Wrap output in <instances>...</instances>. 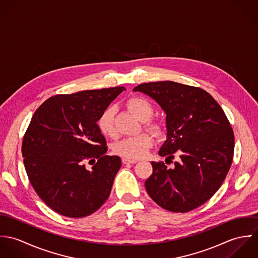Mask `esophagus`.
Segmentation results:
<instances>
[{
	"instance_id": "obj_1",
	"label": "esophagus",
	"mask_w": 258,
	"mask_h": 258,
	"mask_svg": "<svg viewBox=\"0 0 258 258\" xmlns=\"http://www.w3.org/2000/svg\"><path fill=\"white\" fill-rule=\"evenodd\" d=\"M122 162L124 164H136L138 161L137 160H130V159H127V158H123Z\"/></svg>"
}]
</instances>
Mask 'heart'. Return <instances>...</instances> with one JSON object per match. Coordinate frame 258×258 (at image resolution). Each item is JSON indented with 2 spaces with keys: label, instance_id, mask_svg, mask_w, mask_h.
<instances>
[{
  "label": "heart",
  "instance_id": "b5f03b06",
  "mask_svg": "<svg viewBox=\"0 0 258 258\" xmlns=\"http://www.w3.org/2000/svg\"><path fill=\"white\" fill-rule=\"evenodd\" d=\"M127 106L140 120L144 121L145 127L151 132L159 135L162 130V124L155 119H150L154 114L153 104L143 97H133L128 100ZM115 110L112 106L106 107L102 111L96 121L99 131L108 137L116 135V128L114 122ZM153 144L152 137L147 133H142L137 136L127 137L115 143L113 151L116 155L130 160H138L146 156L148 150Z\"/></svg>",
  "mask_w": 258,
  "mask_h": 258
}]
</instances>
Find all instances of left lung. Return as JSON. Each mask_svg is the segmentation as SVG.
<instances>
[{
    "instance_id": "obj_1",
    "label": "left lung",
    "mask_w": 258,
    "mask_h": 258,
    "mask_svg": "<svg viewBox=\"0 0 258 258\" xmlns=\"http://www.w3.org/2000/svg\"><path fill=\"white\" fill-rule=\"evenodd\" d=\"M133 90L155 99L167 114L168 138L159 155L168 164L179 155L172 168L164 162L151 163L153 174L145 182L149 196L170 212L197 209L217 192L232 163L234 135L226 115L200 87L158 81Z\"/></svg>"
}]
</instances>
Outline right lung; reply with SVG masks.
<instances>
[{
	"label": "right lung",
	"mask_w": 258,
	"mask_h": 258,
	"mask_svg": "<svg viewBox=\"0 0 258 258\" xmlns=\"http://www.w3.org/2000/svg\"><path fill=\"white\" fill-rule=\"evenodd\" d=\"M123 90L57 94L34 113L23 139L24 165L37 196L55 213L84 218L108 199L121 159L105 154L96 121Z\"/></svg>",
	"instance_id": "add662e5"
}]
</instances>
